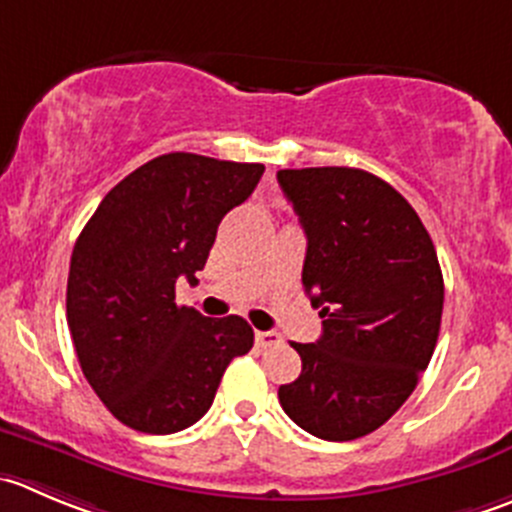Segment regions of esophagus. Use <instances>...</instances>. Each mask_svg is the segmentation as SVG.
Returning <instances> with one entry per match:
<instances>
[{"label": "esophagus", "instance_id": "1", "mask_svg": "<svg viewBox=\"0 0 512 512\" xmlns=\"http://www.w3.org/2000/svg\"><path fill=\"white\" fill-rule=\"evenodd\" d=\"M255 342H257V347H272V345H277V342H280V335H277V332H272V330H257L255 332Z\"/></svg>", "mask_w": 512, "mask_h": 512}]
</instances>
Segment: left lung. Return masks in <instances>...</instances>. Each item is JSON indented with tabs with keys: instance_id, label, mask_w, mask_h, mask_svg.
I'll return each instance as SVG.
<instances>
[{
	"instance_id": "left-lung-1",
	"label": "left lung",
	"mask_w": 512,
	"mask_h": 512,
	"mask_svg": "<svg viewBox=\"0 0 512 512\" xmlns=\"http://www.w3.org/2000/svg\"><path fill=\"white\" fill-rule=\"evenodd\" d=\"M307 235L302 287L322 335L295 342L302 372L277 398L292 423L332 443L388 423L433 357L443 272L418 212L355 167L277 172Z\"/></svg>"
}]
</instances>
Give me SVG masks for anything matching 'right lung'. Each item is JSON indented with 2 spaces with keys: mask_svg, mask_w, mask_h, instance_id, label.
<instances>
[{
  "mask_svg": "<svg viewBox=\"0 0 512 512\" xmlns=\"http://www.w3.org/2000/svg\"><path fill=\"white\" fill-rule=\"evenodd\" d=\"M265 165L170 152L104 195L74 245L67 325L84 377L127 428L170 435L210 410L227 365L250 352L242 317H205L175 302L195 280L217 225Z\"/></svg>",
  "mask_w": 512,
  "mask_h": 512,
  "instance_id": "obj_1",
  "label": "right lung"
}]
</instances>
